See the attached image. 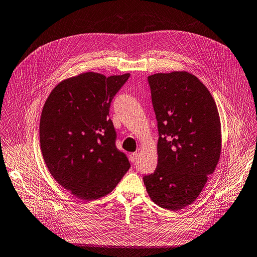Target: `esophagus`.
Masks as SVG:
<instances>
[{
	"mask_svg": "<svg viewBox=\"0 0 257 257\" xmlns=\"http://www.w3.org/2000/svg\"><path fill=\"white\" fill-rule=\"evenodd\" d=\"M137 158H138V154L137 153H131L130 154V160L134 163L137 161Z\"/></svg>",
	"mask_w": 257,
	"mask_h": 257,
	"instance_id": "1",
	"label": "esophagus"
}]
</instances>
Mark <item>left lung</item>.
I'll return each mask as SVG.
<instances>
[{"label":"left lung","mask_w":257,"mask_h":257,"mask_svg":"<svg viewBox=\"0 0 257 257\" xmlns=\"http://www.w3.org/2000/svg\"><path fill=\"white\" fill-rule=\"evenodd\" d=\"M158 126V163L143 177L151 199L177 211L196 199L216 168L221 151L216 103L188 71L148 77Z\"/></svg>","instance_id":"left-lung-1"}]
</instances>
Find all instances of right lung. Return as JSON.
I'll return each mask as SVG.
<instances>
[{
    "label": "right lung",
    "instance_id": "1",
    "mask_svg": "<svg viewBox=\"0 0 257 257\" xmlns=\"http://www.w3.org/2000/svg\"><path fill=\"white\" fill-rule=\"evenodd\" d=\"M130 74H80L51 90L40 119L44 161L56 181L79 199L94 200L116 188L131 168L116 148L108 118L111 100Z\"/></svg>",
    "mask_w": 257,
    "mask_h": 257
}]
</instances>
